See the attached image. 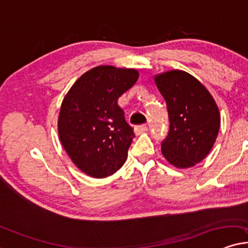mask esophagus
<instances>
[{"label": "esophagus", "mask_w": 248, "mask_h": 248, "mask_svg": "<svg viewBox=\"0 0 248 248\" xmlns=\"http://www.w3.org/2000/svg\"><path fill=\"white\" fill-rule=\"evenodd\" d=\"M148 130L147 125L146 124H140V125H137L136 127H134V132H136V134H141L143 132H146V131Z\"/></svg>", "instance_id": "obj_1"}]
</instances>
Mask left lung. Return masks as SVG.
<instances>
[{
  "label": "left lung",
  "instance_id": "left-lung-1",
  "mask_svg": "<svg viewBox=\"0 0 248 248\" xmlns=\"http://www.w3.org/2000/svg\"><path fill=\"white\" fill-rule=\"evenodd\" d=\"M155 82L167 102L170 123L162 154L177 168L193 167L209 154L217 138V106L207 88L184 71L162 73Z\"/></svg>",
  "mask_w": 248,
  "mask_h": 248
}]
</instances>
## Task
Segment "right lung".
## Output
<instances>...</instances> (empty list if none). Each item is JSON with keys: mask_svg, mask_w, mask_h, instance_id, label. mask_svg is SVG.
<instances>
[{"mask_svg": "<svg viewBox=\"0 0 248 248\" xmlns=\"http://www.w3.org/2000/svg\"><path fill=\"white\" fill-rule=\"evenodd\" d=\"M138 77L133 69L96 66L84 73L64 97L59 116L61 142L88 176H110L126 161L136 134L117 100Z\"/></svg>", "mask_w": 248, "mask_h": 248, "instance_id": "1", "label": "right lung"}]
</instances>
